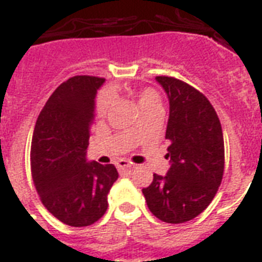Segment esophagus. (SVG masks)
I'll return each mask as SVG.
<instances>
[{"mask_svg":"<svg viewBox=\"0 0 262 262\" xmlns=\"http://www.w3.org/2000/svg\"><path fill=\"white\" fill-rule=\"evenodd\" d=\"M130 167L132 163H129L127 160H118V163H117V168H118V169H126V168Z\"/></svg>","mask_w":262,"mask_h":262,"instance_id":"obj_1","label":"esophagus"}]
</instances>
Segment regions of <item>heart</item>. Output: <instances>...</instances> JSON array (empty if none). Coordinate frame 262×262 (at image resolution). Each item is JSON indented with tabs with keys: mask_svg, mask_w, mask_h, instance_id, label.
<instances>
[{
	"mask_svg": "<svg viewBox=\"0 0 262 262\" xmlns=\"http://www.w3.org/2000/svg\"><path fill=\"white\" fill-rule=\"evenodd\" d=\"M113 103V94L110 91L105 90L99 93L97 98V113L99 116H105L106 113L109 112L110 106ZM160 105V97L157 94L156 91L152 89H145L138 94V106L140 109H148L150 106Z\"/></svg>",
	"mask_w": 262,
	"mask_h": 262,
	"instance_id": "heart-1",
	"label": "heart"
}]
</instances>
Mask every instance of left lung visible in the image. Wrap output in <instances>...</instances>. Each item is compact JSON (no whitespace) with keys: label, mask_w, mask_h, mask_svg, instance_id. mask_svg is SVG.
<instances>
[{"label":"left lung","mask_w":262,"mask_h":262,"mask_svg":"<svg viewBox=\"0 0 262 262\" xmlns=\"http://www.w3.org/2000/svg\"><path fill=\"white\" fill-rule=\"evenodd\" d=\"M169 102L165 138L171 141L165 159L167 175L155 173L142 188L146 205L163 222L193 220L207 207L221 186L225 145L220 118L205 95L171 76H156Z\"/></svg>","instance_id":"obj_1"}]
</instances>
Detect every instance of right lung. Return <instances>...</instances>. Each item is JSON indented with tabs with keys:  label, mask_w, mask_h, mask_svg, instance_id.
Listing matches in <instances>:
<instances>
[{
	"label": "right lung",
	"mask_w": 262,
	"mask_h": 262,
	"mask_svg": "<svg viewBox=\"0 0 262 262\" xmlns=\"http://www.w3.org/2000/svg\"><path fill=\"white\" fill-rule=\"evenodd\" d=\"M103 78L72 76L47 101L31 145L32 178L42 205L66 225L90 226L107 210L118 172L113 164L87 161L97 91Z\"/></svg>",
	"instance_id": "add662e5"
}]
</instances>
